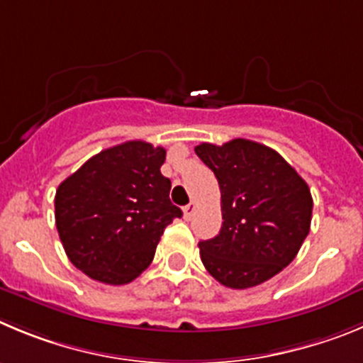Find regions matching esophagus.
<instances>
[{
  "label": "esophagus",
  "mask_w": 363,
  "mask_h": 363,
  "mask_svg": "<svg viewBox=\"0 0 363 363\" xmlns=\"http://www.w3.org/2000/svg\"><path fill=\"white\" fill-rule=\"evenodd\" d=\"M194 211H196V203H194V201H191V203L185 205V207H184V218L191 219L192 214H194Z\"/></svg>",
  "instance_id": "obj_1"
}]
</instances>
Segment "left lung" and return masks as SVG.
Instances as JSON below:
<instances>
[{
	"label": "left lung",
	"mask_w": 363,
	"mask_h": 363,
	"mask_svg": "<svg viewBox=\"0 0 363 363\" xmlns=\"http://www.w3.org/2000/svg\"><path fill=\"white\" fill-rule=\"evenodd\" d=\"M194 151L221 191V230L198 245L208 274L227 288L245 290L284 270L310 232L308 184L277 151L257 142L235 138Z\"/></svg>",
	"instance_id": "1"
}]
</instances>
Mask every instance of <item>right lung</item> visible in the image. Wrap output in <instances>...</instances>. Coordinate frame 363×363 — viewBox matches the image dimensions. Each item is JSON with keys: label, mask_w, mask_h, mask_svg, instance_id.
<instances>
[{"label": "right lung", "mask_w": 363, "mask_h": 363, "mask_svg": "<svg viewBox=\"0 0 363 363\" xmlns=\"http://www.w3.org/2000/svg\"><path fill=\"white\" fill-rule=\"evenodd\" d=\"M165 149L144 140L101 151L59 185L55 225L75 268L104 284H128L151 264L165 227L182 211L160 167Z\"/></svg>", "instance_id": "add662e5"}]
</instances>
